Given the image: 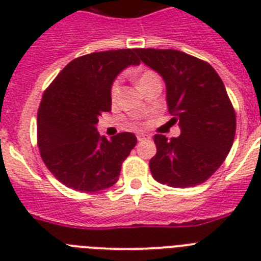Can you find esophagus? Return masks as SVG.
Wrapping results in <instances>:
<instances>
[{"mask_svg":"<svg viewBox=\"0 0 261 261\" xmlns=\"http://www.w3.org/2000/svg\"><path fill=\"white\" fill-rule=\"evenodd\" d=\"M147 138H150V135L145 134V133H138V134H137V139H138L139 142H141V141H145V139Z\"/></svg>","mask_w":261,"mask_h":261,"instance_id":"34e87169","label":"esophagus"}]
</instances>
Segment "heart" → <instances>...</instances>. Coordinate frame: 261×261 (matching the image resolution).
<instances>
[{"label":"heart","mask_w":261,"mask_h":261,"mask_svg":"<svg viewBox=\"0 0 261 261\" xmlns=\"http://www.w3.org/2000/svg\"><path fill=\"white\" fill-rule=\"evenodd\" d=\"M137 81H138L139 89H143V88L149 87V85H151V84L160 83V77L155 71L150 70V69H143V70H141L138 73ZM119 89H120V80L116 79L114 80V83L111 84V88H110V94L112 100L118 96Z\"/></svg>","instance_id":"heart-1"}]
</instances>
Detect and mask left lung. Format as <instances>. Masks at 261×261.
I'll list each match as a JSON object with an SVG mask.
<instances>
[{
    "instance_id": "8db88e82",
    "label": "left lung",
    "mask_w": 261,
    "mask_h": 261,
    "mask_svg": "<svg viewBox=\"0 0 261 261\" xmlns=\"http://www.w3.org/2000/svg\"><path fill=\"white\" fill-rule=\"evenodd\" d=\"M137 54L167 84L168 111L181 130L177 138L154 135L151 176L173 188L204 182L222 165L236 135V112L222 80L210 63L182 51L137 48Z\"/></svg>"
}]
</instances>
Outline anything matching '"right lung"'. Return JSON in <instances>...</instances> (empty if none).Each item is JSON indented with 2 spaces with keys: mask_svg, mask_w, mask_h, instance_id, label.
<instances>
[{
  "mask_svg": "<svg viewBox=\"0 0 261 261\" xmlns=\"http://www.w3.org/2000/svg\"><path fill=\"white\" fill-rule=\"evenodd\" d=\"M139 62L137 48L83 55L67 63L44 90L38 111V146L48 171L69 188L97 192L118 181L137 137L119 133L108 141L96 124L111 111L115 77Z\"/></svg>",
  "mask_w": 261,
  "mask_h": 261,
  "instance_id": "add662e5",
  "label": "right lung"
}]
</instances>
